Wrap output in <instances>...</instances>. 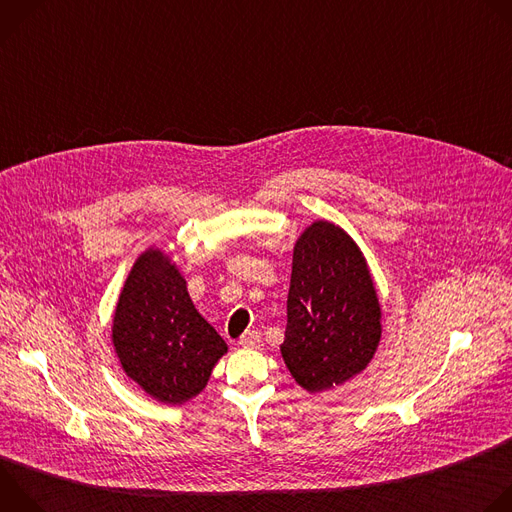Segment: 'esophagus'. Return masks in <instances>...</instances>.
<instances>
[{
	"label": "esophagus",
	"instance_id": "obj_1",
	"mask_svg": "<svg viewBox=\"0 0 512 512\" xmlns=\"http://www.w3.org/2000/svg\"><path fill=\"white\" fill-rule=\"evenodd\" d=\"M239 344H241L243 348H259V346H261V334H259L257 330H247V332L241 336Z\"/></svg>",
	"mask_w": 512,
	"mask_h": 512
}]
</instances>
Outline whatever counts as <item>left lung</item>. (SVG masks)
I'll return each mask as SVG.
<instances>
[{
	"label": "left lung",
	"mask_w": 512,
	"mask_h": 512,
	"mask_svg": "<svg viewBox=\"0 0 512 512\" xmlns=\"http://www.w3.org/2000/svg\"><path fill=\"white\" fill-rule=\"evenodd\" d=\"M381 340L377 291L356 243L318 221L294 247L281 356L298 385L326 391L358 375Z\"/></svg>",
	"instance_id": "left-lung-1"
}]
</instances>
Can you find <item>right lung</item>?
Here are the masks:
<instances>
[{"label":"right lung","instance_id":"right-lung-1","mask_svg":"<svg viewBox=\"0 0 512 512\" xmlns=\"http://www.w3.org/2000/svg\"><path fill=\"white\" fill-rule=\"evenodd\" d=\"M121 367L145 393L170 405L198 395L225 340L196 312L186 281L162 251H145L133 265L113 318Z\"/></svg>","mask_w":512,"mask_h":512}]
</instances>
